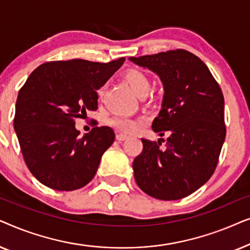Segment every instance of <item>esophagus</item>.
Listing matches in <instances>:
<instances>
[{
    "label": "esophagus",
    "mask_w": 250,
    "mask_h": 250,
    "mask_svg": "<svg viewBox=\"0 0 250 250\" xmlns=\"http://www.w3.org/2000/svg\"><path fill=\"white\" fill-rule=\"evenodd\" d=\"M126 139H128V136L126 134H123V133H117V134H116V140H117V141H124Z\"/></svg>",
    "instance_id": "1"
}]
</instances>
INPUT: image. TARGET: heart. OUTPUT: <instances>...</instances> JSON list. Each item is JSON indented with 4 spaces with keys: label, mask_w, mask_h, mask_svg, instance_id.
Segmentation results:
<instances>
[{
    "label": "heart",
    "mask_w": 250,
    "mask_h": 250,
    "mask_svg": "<svg viewBox=\"0 0 250 250\" xmlns=\"http://www.w3.org/2000/svg\"><path fill=\"white\" fill-rule=\"evenodd\" d=\"M124 77L129 84V86L132 87V90L140 98L146 97L151 88V80L148 75L141 70L129 69L126 71ZM98 94L99 97H102L104 87H101L98 91ZM108 124L118 131L133 134V133H136L139 129L142 128V126L145 125V119L139 117H128V116L123 115H114L108 119Z\"/></svg>",
    "instance_id": "1"
}]
</instances>
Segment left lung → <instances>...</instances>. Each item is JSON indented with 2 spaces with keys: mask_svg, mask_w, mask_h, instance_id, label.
<instances>
[{
  "mask_svg": "<svg viewBox=\"0 0 250 250\" xmlns=\"http://www.w3.org/2000/svg\"><path fill=\"white\" fill-rule=\"evenodd\" d=\"M159 75L163 108L152 122L165 146L142 139L133 162L140 189L160 200H177L204 186L216 169L227 126L224 97L200 58L183 49L129 58Z\"/></svg>",
  "mask_w": 250,
  "mask_h": 250,
  "instance_id": "left-lung-1",
  "label": "left lung"
}]
</instances>
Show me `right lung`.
<instances>
[{
	"label": "right lung",
	"instance_id": "right-lung-1",
	"mask_svg": "<svg viewBox=\"0 0 250 250\" xmlns=\"http://www.w3.org/2000/svg\"><path fill=\"white\" fill-rule=\"evenodd\" d=\"M124 61H49L40 64L19 90L13 126L27 167L44 186L71 191L94 177L115 133L95 122L91 132L80 136L75 122L97 110V90Z\"/></svg>",
	"mask_w": 250,
	"mask_h": 250
}]
</instances>
